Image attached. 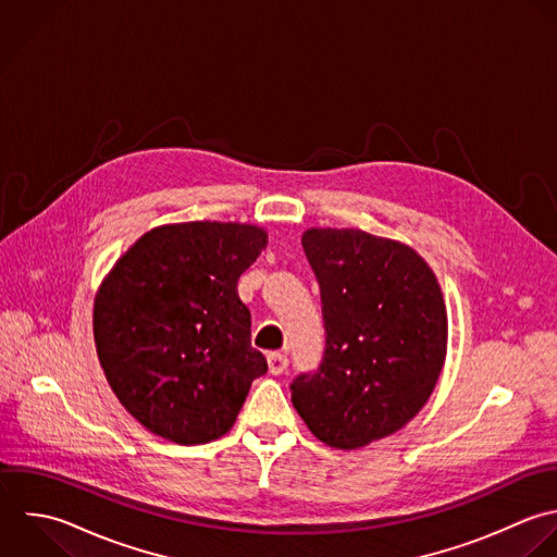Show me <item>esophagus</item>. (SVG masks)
Segmentation results:
<instances>
[{"instance_id": "1", "label": "esophagus", "mask_w": 557, "mask_h": 557, "mask_svg": "<svg viewBox=\"0 0 557 557\" xmlns=\"http://www.w3.org/2000/svg\"><path fill=\"white\" fill-rule=\"evenodd\" d=\"M267 362H269V371H271L273 375H280V373H284V371L288 369V358H286L282 351L269 354V356H267Z\"/></svg>"}]
</instances>
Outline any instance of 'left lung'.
<instances>
[{
    "mask_svg": "<svg viewBox=\"0 0 557 557\" xmlns=\"http://www.w3.org/2000/svg\"><path fill=\"white\" fill-rule=\"evenodd\" d=\"M319 280L325 354L293 384L308 430L336 449L399 432L428 404L447 356V308L430 264L408 245L362 230L301 236Z\"/></svg>",
    "mask_w": 557,
    "mask_h": 557,
    "instance_id": "8db88e82",
    "label": "left lung"
}]
</instances>
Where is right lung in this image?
Listing matches in <instances>:
<instances>
[{
    "mask_svg": "<svg viewBox=\"0 0 557 557\" xmlns=\"http://www.w3.org/2000/svg\"><path fill=\"white\" fill-rule=\"evenodd\" d=\"M264 247L258 225L171 223L145 232L103 277L92 306L97 358L151 434L177 445L221 438L267 373L236 288Z\"/></svg>",
    "mask_w": 557,
    "mask_h": 557,
    "instance_id": "right-lung-1",
    "label": "right lung"
}]
</instances>
